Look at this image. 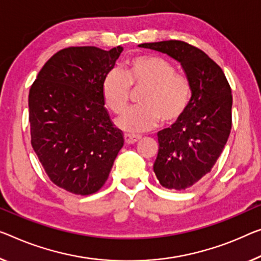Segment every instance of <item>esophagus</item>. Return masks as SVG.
<instances>
[{
	"mask_svg": "<svg viewBox=\"0 0 261 261\" xmlns=\"http://www.w3.org/2000/svg\"><path fill=\"white\" fill-rule=\"evenodd\" d=\"M125 142L127 144H133V143H136L139 141L140 139H141V136L140 135H132V134H125Z\"/></svg>",
	"mask_w": 261,
	"mask_h": 261,
	"instance_id": "obj_1",
	"label": "esophagus"
}]
</instances>
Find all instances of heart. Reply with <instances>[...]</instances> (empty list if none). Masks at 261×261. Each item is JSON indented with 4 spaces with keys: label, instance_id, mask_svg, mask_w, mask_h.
<instances>
[{
    "label": "heart",
    "instance_id": "obj_1",
    "mask_svg": "<svg viewBox=\"0 0 261 261\" xmlns=\"http://www.w3.org/2000/svg\"><path fill=\"white\" fill-rule=\"evenodd\" d=\"M130 86L144 87L140 106L130 108L117 120L128 132L148 130L161 119L171 123L186 113L192 87L186 75L175 73L167 59L156 56H139L126 63L125 71L113 69L102 80L101 93L106 106L115 114L122 113L129 102Z\"/></svg>",
    "mask_w": 261,
    "mask_h": 261
}]
</instances>
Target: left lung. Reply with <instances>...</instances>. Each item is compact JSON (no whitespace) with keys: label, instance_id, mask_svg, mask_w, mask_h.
I'll return each mask as SVG.
<instances>
[{"label":"left lung","instance_id":"obj_1","mask_svg":"<svg viewBox=\"0 0 261 261\" xmlns=\"http://www.w3.org/2000/svg\"><path fill=\"white\" fill-rule=\"evenodd\" d=\"M177 61L190 80L186 113L158 133L154 172L161 186L186 190L210 172L222 154L232 126L231 87L223 70L205 52L182 41L140 44Z\"/></svg>","mask_w":261,"mask_h":261}]
</instances>
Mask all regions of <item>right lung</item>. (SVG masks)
<instances>
[{"instance_id": "1", "label": "right lung", "mask_w": 261, "mask_h": 261, "mask_svg": "<svg viewBox=\"0 0 261 261\" xmlns=\"http://www.w3.org/2000/svg\"><path fill=\"white\" fill-rule=\"evenodd\" d=\"M122 50L66 47L44 64L31 85V146L51 181L72 194L97 192L123 146L101 93Z\"/></svg>"}]
</instances>
